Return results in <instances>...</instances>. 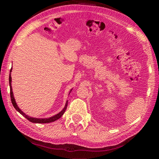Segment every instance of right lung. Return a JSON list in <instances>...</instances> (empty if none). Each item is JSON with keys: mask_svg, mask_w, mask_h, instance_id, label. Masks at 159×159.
I'll list each match as a JSON object with an SVG mask.
<instances>
[{"mask_svg": "<svg viewBox=\"0 0 159 159\" xmlns=\"http://www.w3.org/2000/svg\"><path fill=\"white\" fill-rule=\"evenodd\" d=\"M12 71V68L10 69V72ZM11 82H12V78H11V73H10V76H9V83H10V98H11V102L12 103V105L13 107H15V109L17 110L18 112H20V114L23 116H25L26 119L29 120V121H31L32 123H51V122H54L55 121V120H58L59 118L61 117V116L64 114V113L65 112L66 109V107H67V104H68V100H66V104H65V106H64V109L61 110V111L58 113L55 116H53L52 117H50V118H34V117H31L29 116L26 115V114H25L19 108L17 103H16L15 102V99L14 98V95H13V92H12V84H11ZM72 89L70 90V92L69 93V95L70 94V93L71 92Z\"/></svg>", "mask_w": 159, "mask_h": 159, "instance_id": "obj_1", "label": "right lung"}]
</instances>
